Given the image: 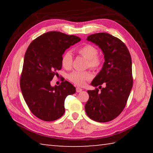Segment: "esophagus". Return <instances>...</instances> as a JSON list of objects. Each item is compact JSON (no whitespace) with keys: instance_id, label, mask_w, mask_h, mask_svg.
I'll list each match as a JSON object with an SVG mask.
<instances>
[{"instance_id":"1","label":"esophagus","mask_w":153,"mask_h":153,"mask_svg":"<svg viewBox=\"0 0 153 153\" xmlns=\"http://www.w3.org/2000/svg\"><path fill=\"white\" fill-rule=\"evenodd\" d=\"M82 91V89L80 88H76V92H80Z\"/></svg>"}]
</instances>
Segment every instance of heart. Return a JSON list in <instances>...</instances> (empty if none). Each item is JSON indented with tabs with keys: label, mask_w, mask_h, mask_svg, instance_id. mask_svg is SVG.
<instances>
[{
	"label": "heart",
	"mask_w": 153,
	"mask_h": 153,
	"mask_svg": "<svg viewBox=\"0 0 153 153\" xmlns=\"http://www.w3.org/2000/svg\"><path fill=\"white\" fill-rule=\"evenodd\" d=\"M76 52L79 55L87 59V65L90 68L98 69L102 63L101 56L97 55L98 50L96 46L92 45H85L77 49ZM73 56L70 52L67 51L63 54L61 59V64L65 69H69L72 66ZM92 75L90 71H74L69 75L68 78L75 84L79 86H84L87 81L91 79Z\"/></svg>",
	"instance_id": "1"
}]
</instances>
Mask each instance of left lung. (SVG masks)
<instances>
[{
	"mask_svg": "<svg viewBox=\"0 0 153 153\" xmlns=\"http://www.w3.org/2000/svg\"><path fill=\"white\" fill-rule=\"evenodd\" d=\"M87 40L101 49L105 63L91 83L93 86H99L100 91L97 88L88 90L89 99L85 111L91 120L108 122L122 112L132 88L131 55L125 44L109 33H94L88 36Z\"/></svg>",
	"mask_w": 153,
	"mask_h": 153,
	"instance_id": "8db88e82",
	"label": "left lung"
}]
</instances>
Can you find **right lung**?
Wrapping results in <instances>:
<instances>
[{
    "instance_id": "add662e5",
    "label": "right lung",
    "mask_w": 153,
    "mask_h": 153,
    "mask_svg": "<svg viewBox=\"0 0 153 153\" xmlns=\"http://www.w3.org/2000/svg\"><path fill=\"white\" fill-rule=\"evenodd\" d=\"M81 39L60 32H48L33 40L25 52L20 87L23 97L33 115L45 121H55L65 113V99L76 92L70 82L51 86L56 71L62 68L66 49Z\"/></svg>"
}]
</instances>
